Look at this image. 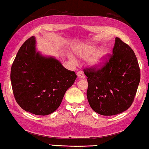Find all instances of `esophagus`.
<instances>
[{"instance_id": "1", "label": "esophagus", "mask_w": 149, "mask_h": 149, "mask_svg": "<svg viewBox=\"0 0 149 149\" xmlns=\"http://www.w3.org/2000/svg\"><path fill=\"white\" fill-rule=\"evenodd\" d=\"M77 76L79 79H84L85 78V74H84V73L82 72V71H79L78 72H77Z\"/></svg>"}]
</instances>
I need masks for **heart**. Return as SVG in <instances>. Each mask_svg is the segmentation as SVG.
<instances>
[{"label":"heart","mask_w":149,"mask_h":149,"mask_svg":"<svg viewBox=\"0 0 149 149\" xmlns=\"http://www.w3.org/2000/svg\"><path fill=\"white\" fill-rule=\"evenodd\" d=\"M97 49V47L95 45L87 44L79 47L76 49L75 52L79 56L83 58H89L91 57L89 60L90 65L95 68H100L105 63V60H106L107 52L104 49H101L95 54L94 53H95ZM70 59L72 62H77V59L74 57L72 56Z\"/></svg>","instance_id":"b5f03b06"}]
</instances>
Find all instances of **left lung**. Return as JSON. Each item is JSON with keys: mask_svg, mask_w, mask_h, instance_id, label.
Listing matches in <instances>:
<instances>
[{"mask_svg": "<svg viewBox=\"0 0 149 149\" xmlns=\"http://www.w3.org/2000/svg\"><path fill=\"white\" fill-rule=\"evenodd\" d=\"M87 100L93 110L103 116H113L132 105L141 80V70L132 49L119 38L112 54L100 68H85Z\"/></svg>", "mask_w": 149, "mask_h": 149, "instance_id": "1", "label": "left lung"}]
</instances>
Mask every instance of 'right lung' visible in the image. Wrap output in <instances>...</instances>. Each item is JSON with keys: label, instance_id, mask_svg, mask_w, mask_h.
Segmentation results:
<instances>
[{"label": "right lung", "instance_id": "1", "mask_svg": "<svg viewBox=\"0 0 149 149\" xmlns=\"http://www.w3.org/2000/svg\"><path fill=\"white\" fill-rule=\"evenodd\" d=\"M76 79L74 71L66 69L58 60L36 52L33 36L19 48L10 70L17 103L35 115L46 116L56 110Z\"/></svg>", "mask_w": 149, "mask_h": 149}]
</instances>
